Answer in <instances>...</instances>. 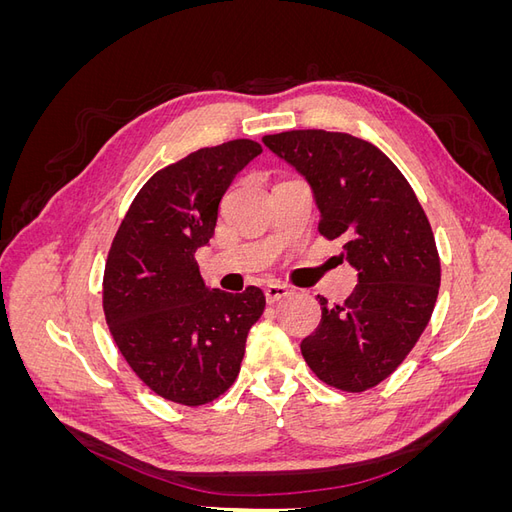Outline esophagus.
<instances>
[{"mask_svg":"<svg viewBox=\"0 0 512 512\" xmlns=\"http://www.w3.org/2000/svg\"><path fill=\"white\" fill-rule=\"evenodd\" d=\"M290 294V288L288 286H284V284H269L267 288H265V297H267V301L269 303H275V301H280V299H286Z\"/></svg>","mask_w":512,"mask_h":512,"instance_id":"obj_1","label":"esophagus"}]
</instances>
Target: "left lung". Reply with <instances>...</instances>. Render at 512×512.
Wrapping results in <instances>:
<instances>
[{
	"label": "left lung",
	"mask_w": 512,
	"mask_h": 512,
	"mask_svg": "<svg viewBox=\"0 0 512 512\" xmlns=\"http://www.w3.org/2000/svg\"><path fill=\"white\" fill-rule=\"evenodd\" d=\"M305 177L320 235L342 239L359 284L342 305L320 297L318 329L301 342L314 374L361 393L389 378L418 342L440 288V258L427 215L399 168L344 132L290 130L262 138Z\"/></svg>",
	"instance_id": "8db88e82"
}]
</instances>
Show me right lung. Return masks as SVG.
<instances>
[{"label": "right lung", "mask_w": 512, "mask_h": 512, "mask_svg": "<svg viewBox=\"0 0 512 512\" xmlns=\"http://www.w3.org/2000/svg\"><path fill=\"white\" fill-rule=\"evenodd\" d=\"M262 147L237 138L153 175L123 218L104 267L102 305L123 359L153 393L203 406L230 389L265 294L207 288L196 250L209 243L228 185Z\"/></svg>", "instance_id": "right-lung-1"}]
</instances>
